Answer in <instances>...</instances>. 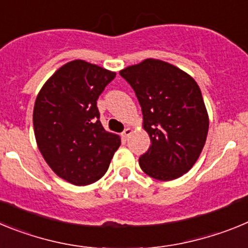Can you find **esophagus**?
Returning <instances> with one entry per match:
<instances>
[{
	"mask_svg": "<svg viewBox=\"0 0 248 248\" xmlns=\"http://www.w3.org/2000/svg\"><path fill=\"white\" fill-rule=\"evenodd\" d=\"M131 133H133V130H131L130 128H126L125 130L123 131V138H125V139H128V138L131 135Z\"/></svg>",
	"mask_w": 248,
	"mask_h": 248,
	"instance_id": "obj_1",
	"label": "esophagus"
}]
</instances>
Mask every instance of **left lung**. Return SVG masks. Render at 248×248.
<instances>
[{"label":"left lung","mask_w":248,"mask_h":248,"mask_svg":"<svg viewBox=\"0 0 248 248\" xmlns=\"http://www.w3.org/2000/svg\"><path fill=\"white\" fill-rule=\"evenodd\" d=\"M134 89L151 145L139 157L144 172L156 180L183 176L200 156L209 115L194 78L170 63L149 58L120 71Z\"/></svg>","instance_id":"1"}]
</instances>
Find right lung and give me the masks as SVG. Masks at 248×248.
<instances>
[{"instance_id":"add662e5","label":"right lung","mask_w":248,"mask_h":248,"mask_svg":"<svg viewBox=\"0 0 248 248\" xmlns=\"http://www.w3.org/2000/svg\"><path fill=\"white\" fill-rule=\"evenodd\" d=\"M114 78V72L77 59L59 68L37 95V145L49 168L73 185L99 180L120 146V138L103 128L97 107Z\"/></svg>"}]
</instances>
